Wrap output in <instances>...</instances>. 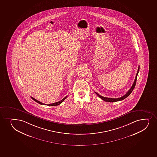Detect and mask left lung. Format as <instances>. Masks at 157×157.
<instances>
[{"instance_id":"8db88e82","label":"left lung","mask_w":157,"mask_h":157,"mask_svg":"<svg viewBox=\"0 0 157 157\" xmlns=\"http://www.w3.org/2000/svg\"><path fill=\"white\" fill-rule=\"evenodd\" d=\"M139 66H138V68L137 72L136 74V77H135V79L134 80V83L132 84V86L131 87V88L128 91L127 93L126 94L123 95V97H120L118 98H106V97H102L101 95H99V94H97V92H95V94H97L98 96L101 99H102L103 100L106 102H117V101H122L125 98H126L127 97H128L129 95H130V94L132 92V90H134V88L135 87V85H136V81H137V78L138 74L139 72Z\"/></svg>"}]
</instances>
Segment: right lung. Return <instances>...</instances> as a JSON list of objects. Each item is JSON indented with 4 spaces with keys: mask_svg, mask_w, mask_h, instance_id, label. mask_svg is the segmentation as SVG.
Instances as JSON below:
<instances>
[{
    "mask_svg": "<svg viewBox=\"0 0 157 157\" xmlns=\"http://www.w3.org/2000/svg\"><path fill=\"white\" fill-rule=\"evenodd\" d=\"M67 96L65 97L63 99H62V100L59 101H58V102H57L54 103H52V104H48V106H57L58 105H59V104H61L63 102V101L65 100L66 98H67ZM31 98H32L34 101H35V102H36L38 103L39 104H41V105H47L46 104H44V103H43L41 102H40L39 101L37 100H36V99L33 98V97H31Z\"/></svg>",
    "mask_w": 157,
    "mask_h": 157,
    "instance_id": "1",
    "label": "right lung"
}]
</instances>
